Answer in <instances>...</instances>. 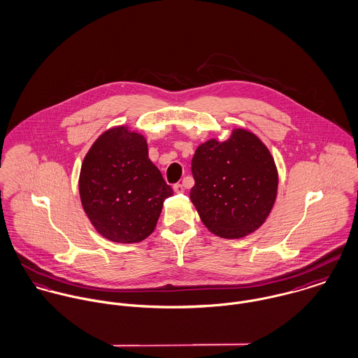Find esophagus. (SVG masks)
Instances as JSON below:
<instances>
[{
	"label": "esophagus",
	"instance_id": "34e87169",
	"mask_svg": "<svg viewBox=\"0 0 358 358\" xmlns=\"http://www.w3.org/2000/svg\"><path fill=\"white\" fill-rule=\"evenodd\" d=\"M173 192H175V193H183V192H185V187H183V185H180V183H176V185L173 186Z\"/></svg>",
	"mask_w": 358,
	"mask_h": 358
}]
</instances>
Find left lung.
<instances>
[{
  "mask_svg": "<svg viewBox=\"0 0 358 358\" xmlns=\"http://www.w3.org/2000/svg\"><path fill=\"white\" fill-rule=\"evenodd\" d=\"M192 173V203L208 230L219 237L241 238L255 231L275 201L274 159L245 129H234L226 142L210 139L199 146Z\"/></svg>",
  "mask_w": 358,
  "mask_h": 358,
  "instance_id": "8db88e82",
  "label": "left lung"
}]
</instances>
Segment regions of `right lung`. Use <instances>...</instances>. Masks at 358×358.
<instances>
[{"label": "right lung", "instance_id": "right-lung-1", "mask_svg": "<svg viewBox=\"0 0 358 358\" xmlns=\"http://www.w3.org/2000/svg\"><path fill=\"white\" fill-rule=\"evenodd\" d=\"M173 194L149 158L146 139L127 127L102 134L85 155L80 197L95 229L114 243H139Z\"/></svg>", "mask_w": 358, "mask_h": 358}]
</instances>
